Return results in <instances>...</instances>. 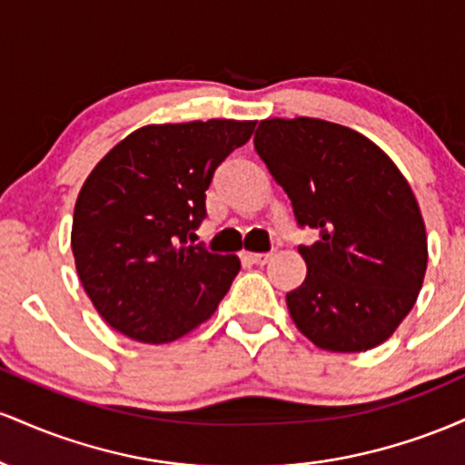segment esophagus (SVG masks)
Wrapping results in <instances>:
<instances>
[{
    "label": "esophagus",
    "instance_id": "34e87169",
    "mask_svg": "<svg viewBox=\"0 0 465 465\" xmlns=\"http://www.w3.org/2000/svg\"><path fill=\"white\" fill-rule=\"evenodd\" d=\"M269 253H242V260L249 264H266L269 262Z\"/></svg>",
    "mask_w": 465,
    "mask_h": 465
}]
</instances>
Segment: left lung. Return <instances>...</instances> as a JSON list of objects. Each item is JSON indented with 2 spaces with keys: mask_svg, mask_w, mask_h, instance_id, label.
I'll list each match as a JSON object with an SVG mask.
<instances>
[{
  "mask_svg": "<svg viewBox=\"0 0 465 465\" xmlns=\"http://www.w3.org/2000/svg\"><path fill=\"white\" fill-rule=\"evenodd\" d=\"M255 153L291 199L308 273L286 295L317 348L365 351L396 332L424 282L429 249L407 179L361 133L317 117L260 122Z\"/></svg>",
  "mask_w": 465,
  "mask_h": 465,
  "instance_id": "obj_1",
  "label": "left lung"
}]
</instances>
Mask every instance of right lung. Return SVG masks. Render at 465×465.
I'll return each instance as SVG.
<instances>
[{
  "label": "right lung",
  "instance_id": "1",
  "mask_svg": "<svg viewBox=\"0 0 465 465\" xmlns=\"http://www.w3.org/2000/svg\"><path fill=\"white\" fill-rule=\"evenodd\" d=\"M255 122L142 126L92 170L72 223L84 292L111 328L168 343L212 317L240 271L236 255L192 247L216 168Z\"/></svg>",
  "mask_w": 465,
  "mask_h": 465
}]
</instances>
